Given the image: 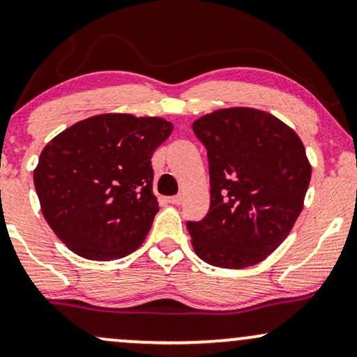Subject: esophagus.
Returning a JSON list of instances; mask_svg holds the SVG:
<instances>
[{
    "label": "esophagus",
    "instance_id": "obj_1",
    "mask_svg": "<svg viewBox=\"0 0 357 357\" xmlns=\"http://www.w3.org/2000/svg\"><path fill=\"white\" fill-rule=\"evenodd\" d=\"M168 202H171V204H174V206L181 204L183 196H181V194H178V196H171V197H168Z\"/></svg>",
    "mask_w": 357,
    "mask_h": 357
}]
</instances>
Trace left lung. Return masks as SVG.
<instances>
[{
  "mask_svg": "<svg viewBox=\"0 0 357 357\" xmlns=\"http://www.w3.org/2000/svg\"><path fill=\"white\" fill-rule=\"evenodd\" d=\"M207 150L211 207L188 222L192 249L220 268L260 264L288 237L305 204L311 163L291 126L265 110L219 108L192 121Z\"/></svg>",
  "mask_w": 357,
  "mask_h": 357,
  "instance_id": "left-lung-1",
  "label": "left lung"
}]
</instances>
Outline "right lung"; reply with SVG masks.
<instances>
[{"instance_id": "obj_1", "label": "right lung", "mask_w": 357, "mask_h": 357, "mask_svg": "<svg viewBox=\"0 0 357 357\" xmlns=\"http://www.w3.org/2000/svg\"><path fill=\"white\" fill-rule=\"evenodd\" d=\"M171 132L173 123L161 116L102 114L44 146L34 188L44 219L67 249L108 261L142 245L160 211L151 156Z\"/></svg>"}]
</instances>
